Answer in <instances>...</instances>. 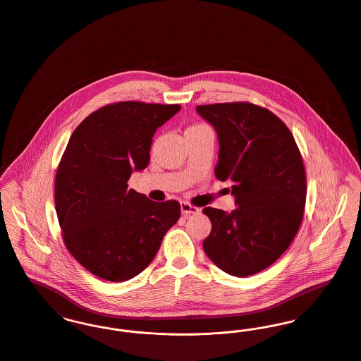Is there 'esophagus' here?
Segmentation results:
<instances>
[{"mask_svg":"<svg viewBox=\"0 0 361 361\" xmlns=\"http://www.w3.org/2000/svg\"><path fill=\"white\" fill-rule=\"evenodd\" d=\"M181 213L183 216H190V214H197L199 209L196 206H192L188 202H181Z\"/></svg>","mask_w":361,"mask_h":361,"instance_id":"obj_1","label":"esophagus"}]
</instances>
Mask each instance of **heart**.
<instances>
[{"instance_id":"b5f03b06","label":"heart","mask_w":361,"mask_h":361,"mask_svg":"<svg viewBox=\"0 0 361 361\" xmlns=\"http://www.w3.org/2000/svg\"><path fill=\"white\" fill-rule=\"evenodd\" d=\"M203 125H196V126H191V128H188V129H196V128H202Z\"/></svg>"}]
</instances>
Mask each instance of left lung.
<instances>
[{
	"instance_id": "obj_1",
	"label": "left lung",
	"mask_w": 361,
	"mask_h": 361,
	"mask_svg": "<svg viewBox=\"0 0 361 361\" xmlns=\"http://www.w3.org/2000/svg\"><path fill=\"white\" fill-rule=\"evenodd\" d=\"M216 130V177L232 183L231 213L204 207L212 232L207 257L224 272L246 278L272 265L302 222L305 169L290 129L275 114L251 103L197 106Z\"/></svg>"
}]
</instances>
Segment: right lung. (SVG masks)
<instances>
[{"instance_id": "1", "label": "right lung", "mask_w": 361, "mask_h": 361, "mask_svg": "<svg viewBox=\"0 0 361 361\" xmlns=\"http://www.w3.org/2000/svg\"><path fill=\"white\" fill-rule=\"evenodd\" d=\"M180 109L109 104L86 116L68 140L56 173V213L66 247L94 276H137L178 221L177 200L152 202L129 190L128 181L148 166L157 129Z\"/></svg>"}]
</instances>
